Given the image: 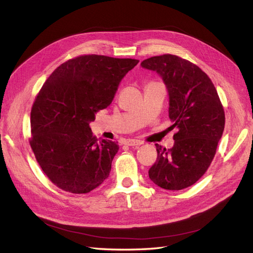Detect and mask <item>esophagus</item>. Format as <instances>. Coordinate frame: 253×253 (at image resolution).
Returning a JSON list of instances; mask_svg holds the SVG:
<instances>
[{"instance_id": "1", "label": "esophagus", "mask_w": 253, "mask_h": 253, "mask_svg": "<svg viewBox=\"0 0 253 253\" xmlns=\"http://www.w3.org/2000/svg\"><path fill=\"white\" fill-rule=\"evenodd\" d=\"M126 145L128 146H140L142 144V142L139 140H133V139H128L126 142Z\"/></svg>"}]
</instances>
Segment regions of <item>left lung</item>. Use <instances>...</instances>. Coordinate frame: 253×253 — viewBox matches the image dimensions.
Masks as SVG:
<instances>
[{
  "mask_svg": "<svg viewBox=\"0 0 253 253\" xmlns=\"http://www.w3.org/2000/svg\"><path fill=\"white\" fill-rule=\"evenodd\" d=\"M141 66L163 78L171 127L178 129L171 150L156 144L158 157L148 176L161 188L182 190L198 182L211 164L224 129L223 107L209 76L189 61L164 54Z\"/></svg>",
  "mask_w": 253,
  "mask_h": 253,
  "instance_id": "left-lung-1",
  "label": "left lung"
}]
</instances>
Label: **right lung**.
Listing matches in <instances>:
<instances>
[{
	"instance_id": "1",
	"label": "right lung",
	"mask_w": 253,
	"mask_h": 253,
	"mask_svg": "<svg viewBox=\"0 0 253 253\" xmlns=\"http://www.w3.org/2000/svg\"><path fill=\"white\" fill-rule=\"evenodd\" d=\"M138 63L81 55L60 65L44 82L32 107L30 144L59 188L87 193L108 178L118 142L98 141L89 123L112 102L120 82Z\"/></svg>"
}]
</instances>
